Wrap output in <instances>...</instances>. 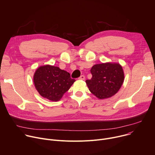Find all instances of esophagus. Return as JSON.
I'll return each instance as SVG.
<instances>
[{
	"instance_id": "1",
	"label": "esophagus",
	"mask_w": 155,
	"mask_h": 155,
	"mask_svg": "<svg viewBox=\"0 0 155 155\" xmlns=\"http://www.w3.org/2000/svg\"><path fill=\"white\" fill-rule=\"evenodd\" d=\"M79 80H84L85 79V76L84 75H82L79 78Z\"/></svg>"
}]
</instances>
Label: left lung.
<instances>
[{
  "mask_svg": "<svg viewBox=\"0 0 155 155\" xmlns=\"http://www.w3.org/2000/svg\"><path fill=\"white\" fill-rule=\"evenodd\" d=\"M91 79L85 81L89 91L98 98L105 99L115 95L124 80L122 66L119 63L97 64L91 70Z\"/></svg>",
  "mask_w": 155,
  "mask_h": 155,
  "instance_id": "1",
  "label": "left lung"
}]
</instances>
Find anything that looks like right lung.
<instances>
[{
    "label": "right lung",
    "mask_w": 155,
    "mask_h": 155,
    "mask_svg": "<svg viewBox=\"0 0 155 155\" xmlns=\"http://www.w3.org/2000/svg\"><path fill=\"white\" fill-rule=\"evenodd\" d=\"M33 81L36 90L42 97L57 101L76 80L71 78L70 73L58 67L47 64L37 69Z\"/></svg>",
    "instance_id": "add662e5"
}]
</instances>
